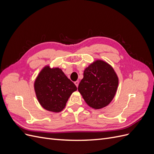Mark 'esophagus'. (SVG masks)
Listing matches in <instances>:
<instances>
[{
	"label": "esophagus",
	"instance_id": "obj_1",
	"mask_svg": "<svg viewBox=\"0 0 154 154\" xmlns=\"http://www.w3.org/2000/svg\"><path fill=\"white\" fill-rule=\"evenodd\" d=\"M74 84H75L76 86L78 87V85H79V82H78V81L75 82H74Z\"/></svg>",
	"mask_w": 154,
	"mask_h": 154
}]
</instances>
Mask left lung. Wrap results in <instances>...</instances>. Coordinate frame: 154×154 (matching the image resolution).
Masks as SVG:
<instances>
[{"label": "left lung", "mask_w": 154, "mask_h": 154, "mask_svg": "<svg viewBox=\"0 0 154 154\" xmlns=\"http://www.w3.org/2000/svg\"><path fill=\"white\" fill-rule=\"evenodd\" d=\"M118 83L113 67L103 60H97L85 69L78 89L88 106L101 109L113 100Z\"/></svg>", "instance_id": "left-lung-1"}]
</instances>
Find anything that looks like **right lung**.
Masks as SVG:
<instances>
[{"instance_id": "obj_1", "label": "right lung", "mask_w": 154, "mask_h": 154, "mask_svg": "<svg viewBox=\"0 0 154 154\" xmlns=\"http://www.w3.org/2000/svg\"><path fill=\"white\" fill-rule=\"evenodd\" d=\"M36 96L45 110L61 112L77 87L66 76L61 69L45 66L37 76L34 83Z\"/></svg>"}]
</instances>
